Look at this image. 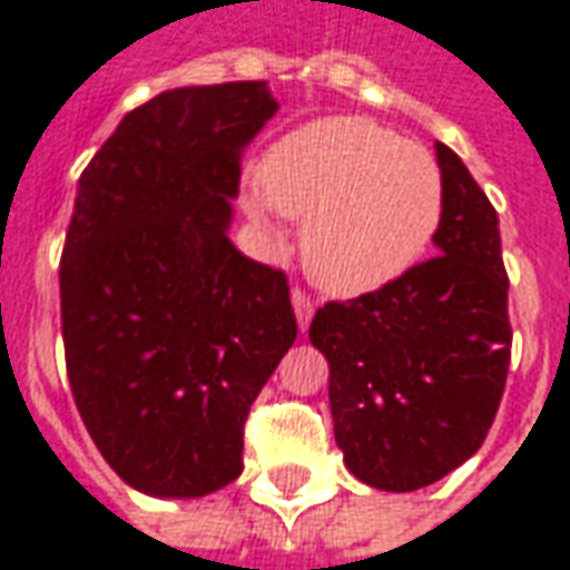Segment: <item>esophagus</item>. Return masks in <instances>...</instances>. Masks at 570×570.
<instances>
[{
    "instance_id": "1",
    "label": "esophagus",
    "mask_w": 570,
    "mask_h": 570,
    "mask_svg": "<svg viewBox=\"0 0 570 570\" xmlns=\"http://www.w3.org/2000/svg\"><path fill=\"white\" fill-rule=\"evenodd\" d=\"M292 307H294V316H297V325H301V332H307L309 320H313V313H316V304L309 301V294H304L301 288H294Z\"/></svg>"
}]
</instances>
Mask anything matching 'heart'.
Wrapping results in <instances>:
<instances>
[{
	"mask_svg": "<svg viewBox=\"0 0 570 570\" xmlns=\"http://www.w3.org/2000/svg\"><path fill=\"white\" fill-rule=\"evenodd\" d=\"M242 202L263 229L278 214L304 219L309 278L356 297L425 257L443 219V176L425 145L368 117H320L269 145Z\"/></svg>",
	"mask_w": 570,
	"mask_h": 570,
	"instance_id": "b5f03b06",
	"label": "heart"
}]
</instances>
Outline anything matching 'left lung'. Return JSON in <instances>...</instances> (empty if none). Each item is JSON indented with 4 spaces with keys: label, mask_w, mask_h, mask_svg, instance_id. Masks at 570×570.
<instances>
[{
    "label": "left lung",
    "mask_w": 570,
    "mask_h": 570,
    "mask_svg": "<svg viewBox=\"0 0 570 570\" xmlns=\"http://www.w3.org/2000/svg\"><path fill=\"white\" fill-rule=\"evenodd\" d=\"M443 219L434 257L379 292L328 301L309 323L328 360L344 462L363 484L410 493L481 450L512 360L500 219L453 148L434 142Z\"/></svg>",
    "instance_id": "obj_1"
}]
</instances>
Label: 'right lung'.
Wrapping results in <instances>:
<instances>
[{
	"instance_id": "obj_1",
	"label": "right lung",
	"mask_w": 570,
	"mask_h": 570,
	"mask_svg": "<svg viewBox=\"0 0 570 570\" xmlns=\"http://www.w3.org/2000/svg\"><path fill=\"white\" fill-rule=\"evenodd\" d=\"M276 111L263 80L160 92L77 183L58 269L70 391L148 497L233 484L250 403L297 337L285 273L229 242L242 148Z\"/></svg>"
}]
</instances>
